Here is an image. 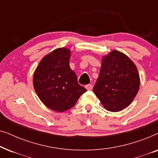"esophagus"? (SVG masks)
I'll use <instances>...</instances> for the list:
<instances>
[{"instance_id": "obj_1", "label": "esophagus", "mask_w": 158, "mask_h": 158, "mask_svg": "<svg viewBox=\"0 0 158 158\" xmlns=\"http://www.w3.org/2000/svg\"><path fill=\"white\" fill-rule=\"evenodd\" d=\"M85 88L88 90H90L93 89V85H90V84H88V85H85Z\"/></svg>"}]
</instances>
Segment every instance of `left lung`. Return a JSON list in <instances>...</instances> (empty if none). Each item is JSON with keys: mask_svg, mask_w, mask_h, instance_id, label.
I'll use <instances>...</instances> for the list:
<instances>
[{"mask_svg": "<svg viewBox=\"0 0 158 158\" xmlns=\"http://www.w3.org/2000/svg\"><path fill=\"white\" fill-rule=\"evenodd\" d=\"M139 81L135 63L124 53L113 50L103 57L93 90L106 109L117 112L132 102L139 90Z\"/></svg>", "mask_w": 158, "mask_h": 158, "instance_id": "1", "label": "left lung"}]
</instances>
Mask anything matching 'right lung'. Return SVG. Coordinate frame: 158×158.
<instances>
[{"instance_id":"right-lung-1","label":"right lung","mask_w":158,"mask_h":158,"mask_svg":"<svg viewBox=\"0 0 158 158\" xmlns=\"http://www.w3.org/2000/svg\"><path fill=\"white\" fill-rule=\"evenodd\" d=\"M70 49H56L42 58L34 74L33 85L39 98L47 107L57 112L71 109L87 91L77 83L76 74L70 69Z\"/></svg>"}]
</instances>
